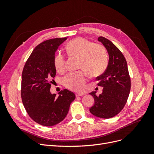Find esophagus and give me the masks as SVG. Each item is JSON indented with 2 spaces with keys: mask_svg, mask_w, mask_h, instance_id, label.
Instances as JSON below:
<instances>
[{
  "mask_svg": "<svg viewBox=\"0 0 154 154\" xmlns=\"http://www.w3.org/2000/svg\"><path fill=\"white\" fill-rule=\"evenodd\" d=\"M85 95V93L83 92H76V96L78 97V96H83Z\"/></svg>",
  "mask_w": 154,
  "mask_h": 154,
  "instance_id": "esophagus-1",
  "label": "esophagus"
}]
</instances>
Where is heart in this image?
Segmentation results:
<instances>
[{"label":"heart","mask_w":154,"mask_h":154,"mask_svg":"<svg viewBox=\"0 0 154 154\" xmlns=\"http://www.w3.org/2000/svg\"><path fill=\"white\" fill-rule=\"evenodd\" d=\"M66 49L69 56L79 59V69L84 70L89 76H98L105 71L108 65V56L102 45L78 37L68 42ZM54 64L58 72H63L65 69L63 56L61 54L56 55ZM85 81L86 73L84 71L70 73L63 78L65 86L74 91H82Z\"/></svg>","instance_id":"heart-1"}]
</instances>
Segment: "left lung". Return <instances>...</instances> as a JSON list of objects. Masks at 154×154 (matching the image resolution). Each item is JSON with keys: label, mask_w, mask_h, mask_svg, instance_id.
Returning <instances> with one entry per match:
<instances>
[{"label": "left lung", "mask_w": 154, "mask_h": 154, "mask_svg": "<svg viewBox=\"0 0 154 154\" xmlns=\"http://www.w3.org/2000/svg\"><path fill=\"white\" fill-rule=\"evenodd\" d=\"M97 40L106 48L109 60L105 71L97 76V85L103 87V92L97 96L96 92L89 94L94 99L90 112L96 117L109 119L119 114L123 109L130 91L131 83L127 61L119 49L109 40L100 36Z\"/></svg>", "instance_id": "8db88e82"}]
</instances>
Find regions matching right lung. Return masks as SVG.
I'll return each instance as SVG.
<instances>
[{
  "instance_id": "add662e5",
  "label": "right lung",
  "mask_w": 154,
  "mask_h": 154,
  "mask_svg": "<svg viewBox=\"0 0 154 154\" xmlns=\"http://www.w3.org/2000/svg\"><path fill=\"white\" fill-rule=\"evenodd\" d=\"M67 37L45 40L32 51L22 74L21 97L30 118L41 125L51 127L66 117L70 105L75 99L74 92L63 89L51 94L50 88L56 75L55 53Z\"/></svg>"
}]
</instances>
